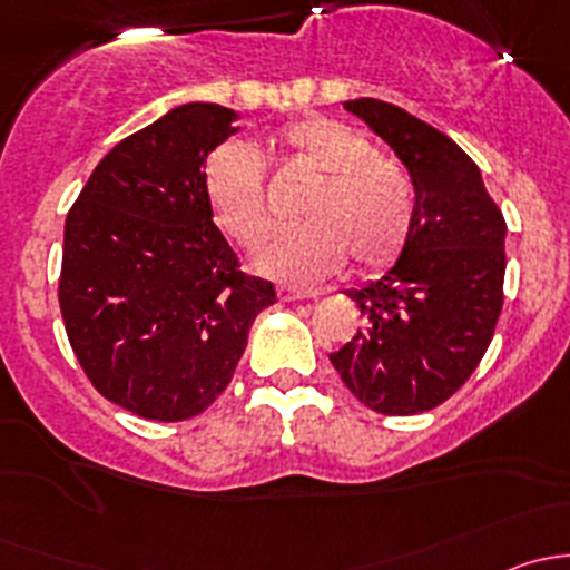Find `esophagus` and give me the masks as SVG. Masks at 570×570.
<instances>
[{"label":"esophagus","instance_id":"esophagus-1","mask_svg":"<svg viewBox=\"0 0 570 570\" xmlns=\"http://www.w3.org/2000/svg\"><path fill=\"white\" fill-rule=\"evenodd\" d=\"M320 292H312V289H295V286H278V297L284 303L289 301H306V297H317Z\"/></svg>","mask_w":570,"mask_h":570}]
</instances>
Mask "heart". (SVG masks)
Returning <instances> with one entry per match:
<instances>
[{
  "label": "heart",
  "instance_id": "obj_1",
  "mask_svg": "<svg viewBox=\"0 0 570 570\" xmlns=\"http://www.w3.org/2000/svg\"><path fill=\"white\" fill-rule=\"evenodd\" d=\"M289 163L314 170L301 226L278 234L258 256V269L286 281L331 273L350 253L358 267H383L405 248L416 217L407 170L377 154L372 140L333 118H303L278 131ZM204 193L217 226L243 248H258L273 228L264 163L245 142H226L204 168Z\"/></svg>",
  "mask_w": 570,
  "mask_h": 570
}]
</instances>
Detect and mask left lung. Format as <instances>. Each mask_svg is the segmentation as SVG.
<instances>
[{"label": "left lung", "instance_id": "1", "mask_svg": "<svg viewBox=\"0 0 570 570\" xmlns=\"http://www.w3.org/2000/svg\"><path fill=\"white\" fill-rule=\"evenodd\" d=\"M394 148L416 217L383 278L350 292L364 327L331 353L366 407L413 416L450 400L491 344L504 301V217L480 168L444 131L377 99L344 101Z\"/></svg>", "mask_w": 570, "mask_h": 570}]
</instances>
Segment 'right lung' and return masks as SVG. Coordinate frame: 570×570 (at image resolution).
Listing matches in <instances>:
<instances>
[{
	"instance_id": "obj_1",
	"label": "right lung",
	"mask_w": 570,
	"mask_h": 570,
	"mask_svg": "<svg viewBox=\"0 0 570 570\" xmlns=\"http://www.w3.org/2000/svg\"><path fill=\"white\" fill-rule=\"evenodd\" d=\"M237 112L181 105L120 140L66 217L60 312L88 381L154 422L204 413L232 383L269 281L212 223L206 157Z\"/></svg>"
}]
</instances>
